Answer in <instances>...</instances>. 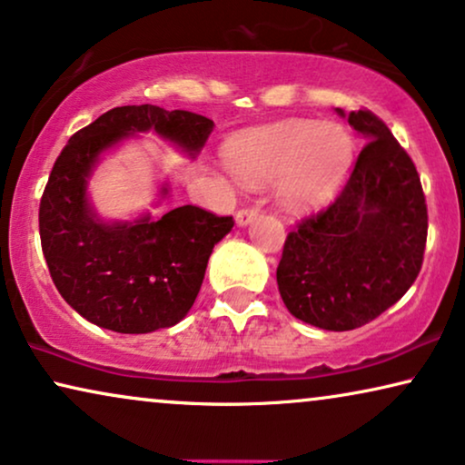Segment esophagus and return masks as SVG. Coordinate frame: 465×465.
<instances>
[{
    "mask_svg": "<svg viewBox=\"0 0 465 465\" xmlns=\"http://www.w3.org/2000/svg\"><path fill=\"white\" fill-rule=\"evenodd\" d=\"M260 209L258 207H241L237 213H234V220H237L239 226H247L250 222H253L258 218Z\"/></svg>",
    "mask_w": 465,
    "mask_h": 465,
    "instance_id": "1",
    "label": "esophagus"
}]
</instances>
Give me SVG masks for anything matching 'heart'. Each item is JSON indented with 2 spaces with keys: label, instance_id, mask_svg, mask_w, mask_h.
<instances>
[{
  "label": "heart",
  "instance_id": "heart-1",
  "mask_svg": "<svg viewBox=\"0 0 465 465\" xmlns=\"http://www.w3.org/2000/svg\"><path fill=\"white\" fill-rule=\"evenodd\" d=\"M226 158L241 182L266 183L282 177L279 199L304 212L328 203L353 161V139L345 126L313 120L241 133L228 143Z\"/></svg>",
  "mask_w": 465,
  "mask_h": 465
}]
</instances>
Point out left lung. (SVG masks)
Returning <instances> with one entry per match:
<instances>
[{
  "label": "left lung",
  "mask_w": 465,
  "mask_h": 465,
  "mask_svg": "<svg viewBox=\"0 0 465 465\" xmlns=\"http://www.w3.org/2000/svg\"><path fill=\"white\" fill-rule=\"evenodd\" d=\"M347 123L366 139L351 175L334 203L292 228L277 266L290 313L332 332L364 326L396 304L415 283L428 241L412 158L371 110L349 112Z\"/></svg>",
  "instance_id": "left-lung-1"
}]
</instances>
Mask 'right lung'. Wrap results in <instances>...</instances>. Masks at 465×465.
Segmentation results:
<instances>
[{"mask_svg": "<svg viewBox=\"0 0 465 465\" xmlns=\"http://www.w3.org/2000/svg\"><path fill=\"white\" fill-rule=\"evenodd\" d=\"M150 129L196 154L213 123L150 104L114 107L72 135L40 201L42 252L59 294L94 326L123 334L154 332L183 320L213 245L234 226L232 215L194 205L175 207L158 220L143 215L116 224L94 215L86 177L99 154L131 133Z\"/></svg>", "mask_w": 465, "mask_h": 465, "instance_id": "obj_1", "label": "right lung"}]
</instances>
